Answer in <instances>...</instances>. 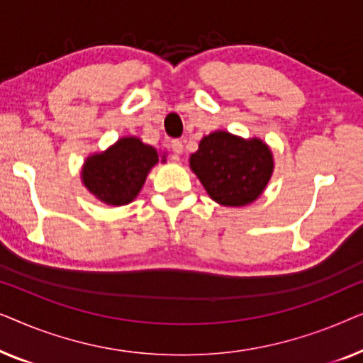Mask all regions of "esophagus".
Returning a JSON list of instances; mask_svg holds the SVG:
<instances>
[{
  "label": "esophagus",
  "instance_id": "esophagus-1",
  "mask_svg": "<svg viewBox=\"0 0 363 363\" xmlns=\"http://www.w3.org/2000/svg\"><path fill=\"white\" fill-rule=\"evenodd\" d=\"M170 147H172L173 152L178 153V155H180V153L183 152V142L178 140V138H173V140L170 142Z\"/></svg>",
  "mask_w": 363,
  "mask_h": 363
}]
</instances>
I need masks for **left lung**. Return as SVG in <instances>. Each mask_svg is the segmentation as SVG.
Masks as SVG:
<instances>
[{
	"label": "left lung",
	"instance_id": "1",
	"mask_svg": "<svg viewBox=\"0 0 363 363\" xmlns=\"http://www.w3.org/2000/svg\"><path fill=\"white\" fill-rule=\"evenodd\" d=\"M190 167L216 203L245 206L261 195L274 165L271 150L257 138L213 132L190 157Z\"/></svg>",
	"mask_w": 363,
	"mask_h": 363
}]
</instances>
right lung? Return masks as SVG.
<instances>
[{
	"instance_id": "obj_1",
	"label": "right lung",
	"mask_w": 363,
	"mask_h": 363,
	"mask_svg": "<svg viewBox=\"0 0 363 363\" xmlns=\"http://www.w3.org/2000/svg\"><path fill=\"white\" fill-rule=\"evenodd\" d=\"M157 162L155 148L135 137H127L107 152L89 157L82 182L89 191L107 205H127L138 195L147 173Z\"/></svg>"
}]
</instances>
